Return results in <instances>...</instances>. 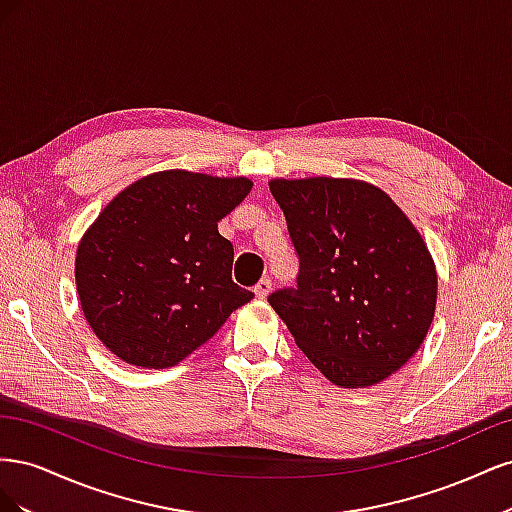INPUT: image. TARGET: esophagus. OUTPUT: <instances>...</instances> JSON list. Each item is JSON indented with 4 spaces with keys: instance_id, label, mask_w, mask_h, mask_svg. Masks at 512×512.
Segmentation results:
<instances>
[{
    "instance_id": "34e87169",
    "label": "esophagus",
    "mask_w": 512,
    "mask_h": 512,
    "mask_svg": "<svg viewBox=\"0 0 512 512\" xmlns=\"http://www.w3.org/2000/svg\"><path fill=\"white\" fill-rule=\"evenodd\" d=\"M271 292V280H260L256 286H254V294L258 299H267Z\"/></svg>"
}]
</instances>
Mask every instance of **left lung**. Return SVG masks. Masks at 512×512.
I'll list each match as a JSON object with an SVG mask.
<instances>
[{"instance_id":"obj_1","label":"left lung","mask_w":512,"mask_h":512,"mask_svg":"<svg viewBox=\"0 0 512 512\" xmlns=\"http://www.w3.org/2000/svg\"><path fill=\"white\" fill-rule=\"evenodd\" d=\"M299 254L297 288L269 303L333 384L365 389L421 348L438 299L423 237L389 194L359 179H271Z\"/></svg>"}]
</instances>
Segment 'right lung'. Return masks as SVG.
Wrapping results in <instances>:
<instances>
[{"instance_id": "right-lung-1", "label": "right lung", "mask_w": 512, "mask_h": 512, "mask_svg": "<svg viewBox=\"0 0 512 512\" xmlns=\"http://www.w3.org/2000/svg\"><path fill=\"white\" fill-rule=\"evenodd\" d=\"M245 177L162 170L108 203L76 250L91 331L121 361L164 369L211 339L254 292L232 282L218 222L250 194Z\"/></svg>"}]
</instances>
